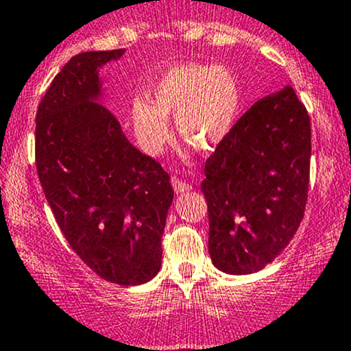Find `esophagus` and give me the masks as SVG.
Returning a JSON list of instances; mask_svg holds the SVG:
<instances>
[{"label":"esophagus","mask_w":351,"mask_h":351,"mask_svg":"<svg viewBox=\"0 0 351 351\" xmlns=\"http://www.w3.org/2000/svg\"><path fill=\"white\" fill-rule=\"evenodd\" d=\"M172 187H174V191L177 192V194H184V192L192 191L191 184L184 182V180L177 179V177H172Z\"/></svg>","instance_id":"esophagus-1"}]
</instances>
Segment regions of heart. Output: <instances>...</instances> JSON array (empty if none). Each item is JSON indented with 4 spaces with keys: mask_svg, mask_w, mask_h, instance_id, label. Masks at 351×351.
Returning <instances> with one entry per match:
<instances>
[{
    "mask_svg": "<svg viewBox=\"0 0 351 351\" xmlns=\"http://www.w3.org/2000/svg\"><path fill=\"white\" fill-rule=\"evenodd\" d=\"M151 102L134 99L131 123L147 152H159L171 141L167 117H176L177 132L200 151H214L237 124L242 90L230 69L182 62L176 64L149 89Z\"/></svg>",
    "mask_w": 351,
    "mask_h": 351,
    "instance_id": "heart-1",
    "label": "heart"
}]
</instances>
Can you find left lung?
<instances>
[{
  "label": "left lung",
  "instance_id": "1",
  "mask_svg": "<svg viewBox=\"0 0 351 351\" xmlns=\"http://www.w3.org/2000/svg\"><path fill=\"white\" fill-rule=\"evenodd\" d=\"M312 129L287 86L257 101L206 162L208 254L219 270H262L293 239L303 219Z\"/></svg>",
  "mask_w": 351,
  "mask_h": 351
}]
</instances>
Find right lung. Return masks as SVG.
I'll return each mask as SVG.
<instances>
[{
	"label": "right lung",
	"instance_id": "1",
	"mask_svg": "<svg viewBox=\"0 0 351 351\" xmlns=\"http://www.w3.org/2000/svg\"><path fill=\"white\" fill-rule=\"evenodd\" d=\"M124 53H80L54 77L36 114V169L71 249L101 278L131 287L159 274L174 191L104 106L99 71Z\"/></svg>",
	"mask_w": 351,
	"mask_h": 351
}]
</instances>
